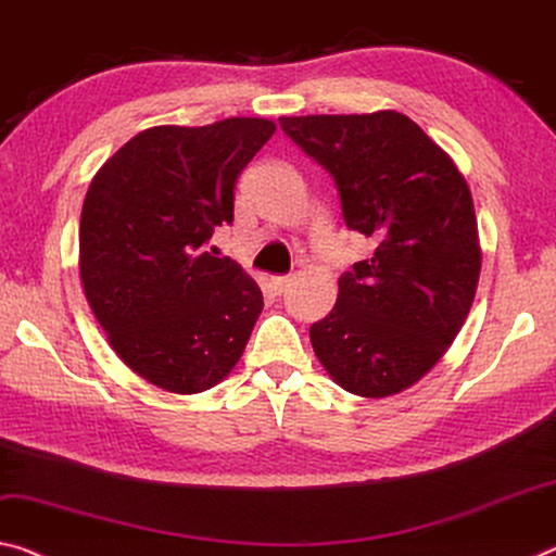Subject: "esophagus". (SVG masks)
Instances as JSON below:
<instances>
[{
    "label": "esophagus",
    "instance_id": "34e87169",
    "mask_svg": "<svg viewBox=\"0 0 556 556\" xmlns=\"http://www.w3.org/2000/svg\"><path fill=\"white\" fill-rule=\"evenodd\" d=\"M289 285H292V277H271L269 279V287L275 294H285Z\"/></svg>",
    "mask_w": 556,
    "mask_h": 556
}]
</instances>
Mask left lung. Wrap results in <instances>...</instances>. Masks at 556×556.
Wrapping results in <instances>:
<instances>
[{
	"label": "left lung",
	"mask_w": 556,
	"mask_h": 556,
	"mask_svg": "<svg viewBox=\"0 0 556 556\" xmlns=\"http://www.w3.org/2000/svg\"><path fill=\"white\" fill-rule=\"evenodd\" d=\"M281 130L331 173L371 260L339 279L309 337L343 391L386 399L420 381L468 319L480 279L472 195L453 157L399 111L285 116Z\"/></svg>",
	"instance_id": "8db88e82"
}]
</instances>
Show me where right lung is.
Returning <instances> with one entry per match:
<instances>
[{
    "mask_svg": "<svg viewBox=\"0 0 556 556\" xmlns=\"http://www.w3.org/2000/svg\"><path fill=\"white\" fill-rule=\"evenodd\" d=\"M275 130L267 118L140 130L88 185L84 294L118 358L157 389H213L250 341L257 281L205 242L232 223L237 178Z\"/></svg>",
    "mask_w": 556,
    "mask_h": 556,
    "instance_id": "add662e5",
    "label": "right lung"
}]
</instances>
